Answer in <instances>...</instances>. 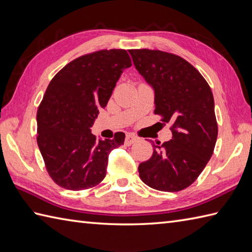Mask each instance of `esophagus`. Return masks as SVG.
Segmentation results:
<instances>
[{"label": "esophagus", "instance_id": "obj_1", "mask_svg": "<svg viewBox=\"0 0 252 252\" xmlns=\"http://www.w3.org/2000/svg\"><path fill=\"white\" fill-rule=\"evenodd\" d=\"M137 140H138L137 136H135L134 134H131V133H129V134H126V136L125 144H126V146H130V145H132L133 143H135Z\"/></svg>", "mask_w": 252, "mask_h": 252}]
</instances>
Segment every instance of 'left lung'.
Masks as SVG:
<instances>
[{
  "mask_svg": "<svg viewBox=\"0 0 252 252\" xmlns=\"http://www.w3.org/2000/svg\"><path fill=\"white\" fill-rule=\"evenodd\" d=\"M136 70L155 91V114L171 122L172 140L153 144L151 159L138 165L154 189L179 191L194 183L215 151L218 123L209 84L184 58L158 50H130Z\"/></svg>",
  "mask_w": 252,
  "mask_h": 252,
  "instance_id": "left-lung-1",
  "label": "left lung"
}]
</instances>
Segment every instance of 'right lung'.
Wrapping results in <instances>:
<instances>
[{"mask_svg": "<svg viewBox=\"0 0 252 252\" xmlns=\"http://www.w3.org/2000/svg\"><path fill=\"white\" fill-rule=\"evenodd\" d=\"M131 66L126 50H101L67 63L50 82L36 112V142L47 172L63 189H88L104 180L109 154L126 135L97 141L91 126Z\"/></svg>", "mask_w": 252, "mask_h": 252, "instance_id": "right-lung-1", "label": "right lung"}]
</instances>
